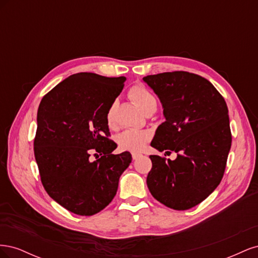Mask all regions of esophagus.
Wrapping results in <instances>:
<instances>
[{
	"instance_id": "obj_1",
	"label": "esophagus",
	"mask_w": 258,
	"mask_h": 258,
	"mask_svg": "<svg viewBox=\"0 0 258 258\" xmlns=\"http://www.w3.org/2000/svg\"><path fill=\"white\" fill-rule=\"evenodd\" d=\"M140 157H142L141 154H139V153H132V158H134V160H137V159L140 158Z\"/></svg>"
}]
</instances>
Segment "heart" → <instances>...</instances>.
Returning <instances> with one entry per match:
<instances>
[{
	"label": "heart",
	"mask_w": 258,
	"mask_h": 258,
	"mask_svg": "<svg viewBox=\"0 0 258 258\" xmlns=\"http://www.w3.org/2000/svg\"><path fill=\"white\" fill-rule=\"evenodd\" d=\"M129 97L134 100V102L143 113L157 107V100L153 93L145 88L144 86L137 85L129 90ZM114 104H112L106 112V121L112 124L114 118ZM151 134L144 130L127 129L122 131L117 137V143L123 151L129 152H141L150 141Z\"/></svg>",
	"instance_id": "b5f03b06"
}]
</instances>
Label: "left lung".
I'll return each mask as SVG.
<instances>
[{
  "label": "left lung",
  "mask_w": 258,
  "mask_h": 258,
  "mask_svg": "<svg viewBox=\"0 0 258 258\" xmlns=\"http://www.w3.org/2000/svg\"><path fill=\"white\" fill-rule=\"evenodd\" d=\"M159 98L166 121L151 145L175 152L174 160L151 155L146 183L153 197L174 210L204 201L221 183L231 146L228 108L208 80L184 71L143 77Z\"/></svg>",
  "instance_id": "8db88e82"
}]
</instances>
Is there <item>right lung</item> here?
<instances>
[{
    "label": "right lung",
    "instance_id": "add662e5",
    "mask_svg": "<svg viewBox=\"0 0 258 258\" xmlns=\"http://www.w3.org/2000/svg\"><path fill=\"white\" fill-rule=\"evenodd\" d=\"M124 82V76L76 73L38 106L34 156L41 181L57 204L77 215H93L110 204L132 160L129 152L114 155L117 145L107 138L106 112Z\"/></svg>",
    "mask_w": 258,
    "mask_h": 258
}]
</instances>
